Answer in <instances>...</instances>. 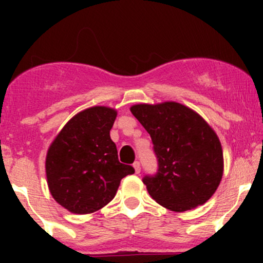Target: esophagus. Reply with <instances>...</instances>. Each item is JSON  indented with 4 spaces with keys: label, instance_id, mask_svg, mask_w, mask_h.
I'll use <instances>...</instances> for the list:
<instances>
[{
    "label": "esophagus",
    "instance_id": "obj_1",
    "mask_svg": "<svg viewBox=\"0 0 263 263\" xmlns=\"http://www.w3.org/2000/svg\"><path fill=\"white\" fill-rule=\"evenodd\" d=\"M134 168H135V172H136L137 174L141 172V164H140V161H135L134 163Z\"/></svg>",
    "mask_w": 263,
    "mask_h": 263
}]
</instances>
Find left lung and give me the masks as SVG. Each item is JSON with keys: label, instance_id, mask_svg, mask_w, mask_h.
<instances>
[{"label": "left lung", "instance_id": "8db88e82", "mask_svg": "<svg viewBox=\"0 0 263 263\" xmlns=\"http://www.w3.org/2000/svg\"><path fill=\"white\" fill-rule=\"evenodd\" d=\"M151 137L158 172L142 178L151 197L172 211L203 205L222 177L221 144L205 119L174 102L131 107Z\"/></svg>", "mask_w": 263, "mask_h": 263}]
</instances>
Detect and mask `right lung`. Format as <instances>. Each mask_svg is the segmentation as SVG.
I'll use <instances>...</instances> for the list:
<instances>
[{
    "mask_svg": "<svg viewBox=\"0 0 263 263\" xmlns=\"http://www.w3.org/2000/svg\"><path fill=\"white\" fill-rule=\"evenodd\" d=\"M117 112L92 107L71 118L50 145L46 159L53 198L73 214H90L113 200L121 179L134 174L119 163L110 140Z\"/></svg>",
    "mask_w": 263,
    "mask_h": 263,
    "instance_id": "add662e5",
    "label": "right lung"
}]
</instances>
